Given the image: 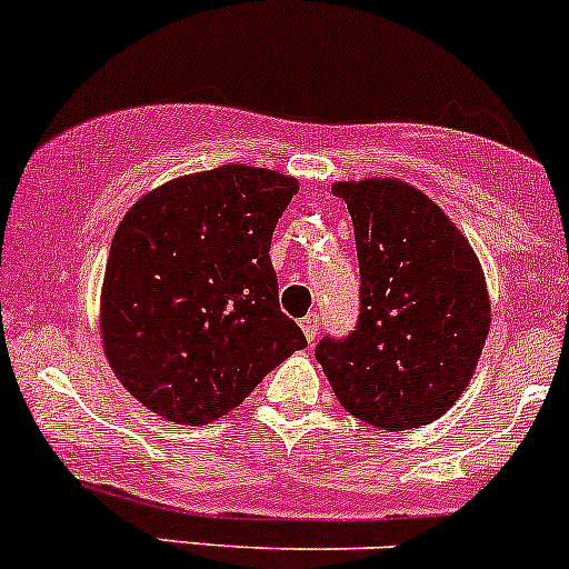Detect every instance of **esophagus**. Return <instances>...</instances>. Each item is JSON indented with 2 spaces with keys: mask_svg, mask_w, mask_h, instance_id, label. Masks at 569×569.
Instances as JSON below:
<instances>
[{
  "mask_svg": "<svg viewBox=\"0 0 569 569\" xmlns=\"http://www.w3.org/2000/svg\"><path fill=\"white\" fill-rule=\"evenodd\" d=\"M299 326H302L307 341H315V337H318V328H320V315L318 312L305 315V318L299 320Z\"/></svg>",
  "mask_w": 569,
  "mask_h": 569,
  "instance_id": "1",
  "label": "esophagus"
}]
</instances>
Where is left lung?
<instances>
[{"label":"left lung","instance_id":"obj_1","mask_svg":"<svg viewBox=\"0 0 569 569\" xmlns=\"http://www.w3.org/2000/svg\"><path fill=\"white\" fill-rule=\"evenodd\" d=\"M360 259V323L318 362L341 408L376 429L423 427L469 387L490 331L480 257L427 193L397 177L331 184Z\"/></svg>","mask_w":569,"mask_h":569}]
</instances>
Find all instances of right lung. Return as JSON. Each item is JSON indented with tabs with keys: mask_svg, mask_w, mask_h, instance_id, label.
<instances>
[{
	"mask_svg": "<svg viewBox=\"0 0 569 569\" xmlns=\"http://www.w3.org/2000/svg\"><path fill=\"white\" fill-rule=\"evenodd\" d=\"M297 177L224 163L148 190L116 230L100 339L150 413L209 423L307 339L280 312L270 241Z\"/></svg>",
	"mask_w": 569,
	"mask_h": 569,
	"instance_id": "right-lung-1",
	"label": "right lung"
}]
</instances>
